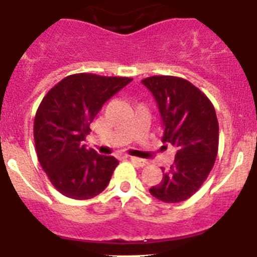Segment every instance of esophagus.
<instances>
[{
    "label": "esophagus",
    "instance_id": "obj_1",
    "mask_svg": "<svg viewBox=\"0 0 257 257\" xmlns=\"http://www.w3.org/2000/svg\"><path fill=\"white\" fill-rule=\"evenodd\" d=\"M127 160H130L131 162H134L135 165L140 166V167H143V166L147 165V161L145 160H142V158H138V157H133V156H126Z\"/></svg>",
    "mask_w": 257,
    "mask_h": 257
}]
</instances>
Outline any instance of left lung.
<instances>
[{"label":"left lung","instance_id":"8db88e82","mask_svg":"<svg viewBox=\"0 0 257 257\" xmlns=\"http://www.w3.org/2000/svg\"><path fill=\"white\" fill-rule=\"evenodd\" d=\"M143 85L153 94L162 119V143L178 149L162 181L149 189L166 203L192 197L212 170L219 148V122L212 103L184 78L153 76Z\"/></svg>","mask_w":257,"mask_h":257}]
</instances>
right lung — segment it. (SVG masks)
<instances>
[{
	"label": "right lung",
	"instance_id": "1",
	"mask_svg": "<svg viewBox=\"0 0 257 257\" xmlns=\"http://www.w3.org/2000/svg\"><path fill=\"white\" fill-rule=\"evenodd\" d=\"M131 81L128 77L72 74L41 101L33 126L36 152L51 184L63 196L90 199L110 181L118 161L87 149L83 142L103 104Z\"/></svg>",
	"mask_w": 257,
	"mask_h": 257
}]
</instances>
